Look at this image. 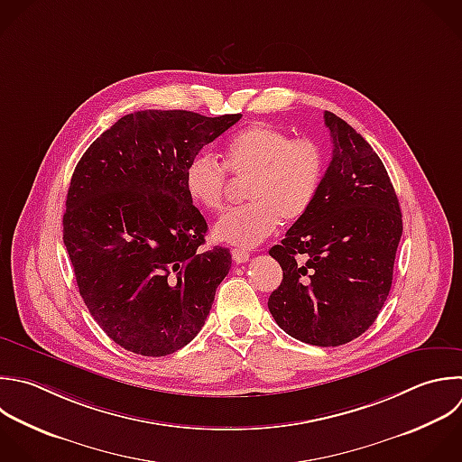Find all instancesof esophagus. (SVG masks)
I'll list each match as a JSON object with an SVG mask.
<instances>
[{
    "mask_svg": "<svg viewBox=\"0 0 462 462\" xmlns=\"http://www.w3.org/2000/svg\"><path fill=\"white\" fill-rule=\"evenodd\" d=\"M231 256H233V260L236 263H244V262L249 260V251H245V249H233Z\"/></svg>",
    "mask_w": 462,
    "mask_h": 462,
    "instance_id": "obj_1",
    "label": "esophagus"
}]
</instances>
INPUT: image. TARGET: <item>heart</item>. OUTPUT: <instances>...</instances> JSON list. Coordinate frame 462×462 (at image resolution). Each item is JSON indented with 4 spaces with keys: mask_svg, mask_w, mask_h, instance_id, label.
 I'll list each match as a JSON object with an SVG mask.
<instances>
[{
    "mask_svg": "<svg viewBox=\"0 0 462 462\" xmlns=\"http://www.w3.org/2000/svg\"><path fill=\"white\" fill-rule=\"evenodd\" d=\"M224 163L197 155L184 173L186 193L195 206L217 211L224 204L227 171L235 179H249L244 193L249 202L226 211L213 236L253 247L271 236L280 220L292 224L310 209L325 177L327 155L314 139H292L280 128L256 123L227 141Z\"/></svg>",
    "mask_w": 462,
    "mask_h": 462,
    "instance_id": "obj_1",
    "label": "heart"
}]
</instances>
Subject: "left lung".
Wrapping results in <instances>:
<instances>
[{
	"label": "left lung",
	"mask_w": 462,
	"mask_h": 462,
	"mask_svg": "<svg viewBox=\"0 0 462 462\" xmlns=\"http://www.w3.org/2000/svg\"><path fill=\"white\" fill-rule=\"evenodd\" d=\"M323 117L332 161L310 209L269 251L283 280L267 305L294 339L337 346L361 336L384 305L402 220L372 146L332 112Z\"/></svg>",
	"instance_id": "left-lung-1"
}]
</instances>
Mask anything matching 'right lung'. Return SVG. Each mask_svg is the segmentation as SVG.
<instances>
[{"label":"right lung","mask_w":462,"mask_h":462,"mask_svg":"<svg viewBox=\"0 0 462 462\" xmlns=\"http://www.w3.org/2000/svg\"><path fill=\"white\" fill-rule=\"evenodd\" d=\"M240 117L128 114L76 166L63 242L90 314L130 352L159 357L188 345L231 269L226 247L200 249L208 224L184 173Z\"/></svg>","instance_id":"right-lung-1"}]
</instances>
